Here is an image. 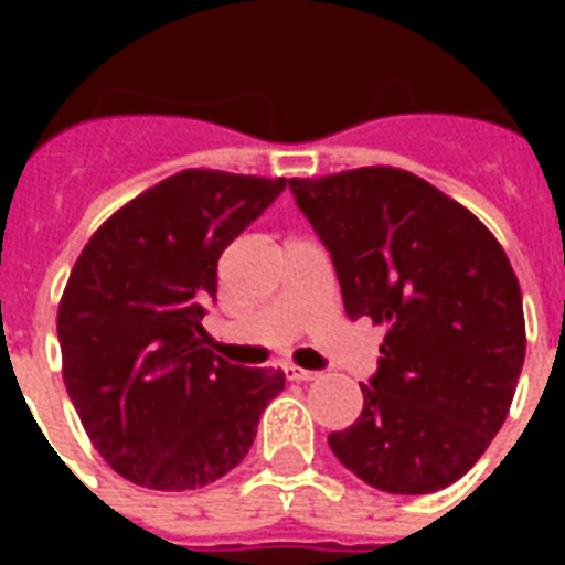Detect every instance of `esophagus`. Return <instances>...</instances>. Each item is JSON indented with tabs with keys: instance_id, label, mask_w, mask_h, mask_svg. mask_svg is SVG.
<instances>
[{
	"instance_id": "1",
	"label": "esophagus",
	"mask_w": 565,
	"mask_h": 565,
	"mask_svg": "<svg viewBox=\"0 0 565 565\" xmlns=\"http://www.w3.org/2000/svg\"><path fill=\"white\" fill-rule=\"evenodd\" d=\"M284 375L290 377V381H313V377H317V372L301 370V366H284Z\"/></svg>"
}]
</instances>
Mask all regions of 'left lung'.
Here are the masks:
<instances>
[{"label": "left lung", "instance_id": "left-lung-1", "mask_svg": "<svg viewBox=\"0 0 565 565\" xmlns=\"http://www.w3.org/2000/svg\"><path fill=\"white\" fill-rule=\"evenodd\" d=\"M331 252L349 319L384 326L363 411L328 446L375 490L425 495L463 478L508 419L525 313L504 248L413 172L290 179Z\"/></svg>", "mask_w": 565, "mask_h": 565}]
</instances>
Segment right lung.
Here are the masks:
<instances>
[{
	"label": "right lung",
	"instance_id": "obj_1",
	"mask_svg": "<svg viewBox=\"0 0 565 565\" xmlns=\"http://www.w3.org/2000/svg\"><path fill=\"white\" fill-rule=\"evenodd\" d=\"M287 188L184 170L119 207L75 260L57 308L64 384L114 472L163 492L199 490L248 455L281 370L207 349L216 264Z\"/></svg>",
	"mask_w": 565,
	"mask_h": 565
}]
</instances>
